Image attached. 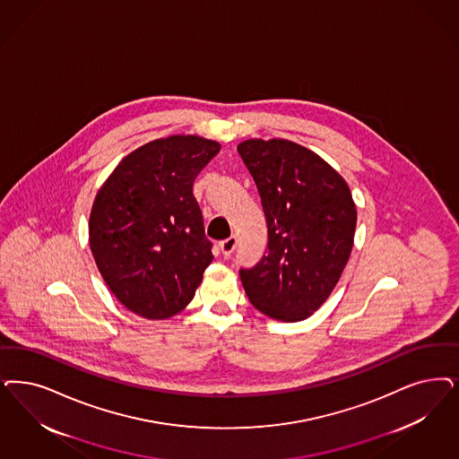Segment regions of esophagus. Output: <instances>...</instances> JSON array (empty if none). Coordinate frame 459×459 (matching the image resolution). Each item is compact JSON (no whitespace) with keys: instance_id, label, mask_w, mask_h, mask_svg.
I'll return each mask as SVG.
<instances>
[{"instance_id":"esophagus-1","label":"esophagus","mask_w":459,"mask_h":459,"mask_svg":"<svg viewBox=\"0 0 459 459\" xmlns=\"http://www.w3.org/2000/svg\"><path fill=\"white\" fill-rule=\"evenodd\" d=\"M236 246H238V238H234V236L221 240V244H219V247H221L223 255H230V254L234 253Z\"/></svg>"}]
</instances>
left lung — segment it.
<instances>
[{
  "mask_svg": "<svg viewBox=\"0 0 459 459\" xmlns=\"http://www.w3.org/2000/svg\"><path fill=\"white\" fill-rule=\"evenodd\" d=\"M268 223V251L240 281L264 316L299 322L329 299L352 251L356 205L344 178L283 139L238 145Z\"/></svg>",
  "mask_w": 459,
  "mask_h": 459,
  "instance_id": "8db88e82",
  "label": "left lung"
}]
</instances>
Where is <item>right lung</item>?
<instances>
[{
	"label": "right lung",
	"instance_id": "obj_1",
	"mask_svg": "<svg viewBox=\"0 0 459 459\" xmlns=\"http://www.w3.org/2000/svg\"><path fill=\"white\" fill-rule=\"evenodd\" d=\"M219 151L198 135L158 139L122 159L98 191L90 247L130 312L160 320L193 300L213 259L193 183Z\"/></svg>",
	"mask_w": 459,
	"mask_h": 459
}]
</instances>
